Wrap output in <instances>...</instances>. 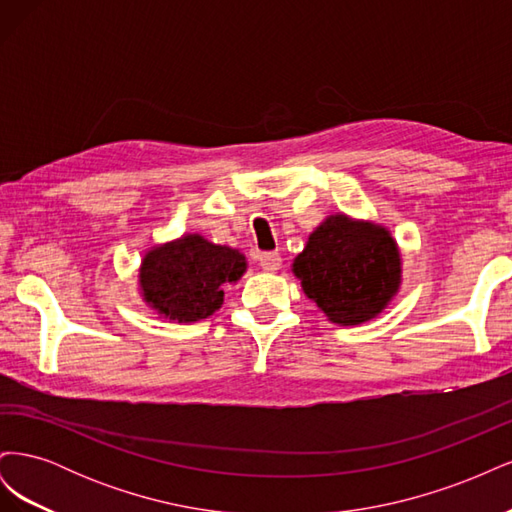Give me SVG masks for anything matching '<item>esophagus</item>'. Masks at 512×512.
<instances>
[{
    "mask_svg": "<svg viewBox=\"0 0 512 512\" xmlns=\"http://www.w3.org/2000/svg\"><path fill=\"white\" fill-rule=\"evenodd\" d=\"M258 262H260V267L265 269V271L275 273L277 269L282 267V256L277 254V252H265V254L258 256Z\"/></svg>",
    "mask_w": 512,
    "mask_h": 512,
    "instance_id": "34e87169",
    "label": "esophagus"
}]
</instances>
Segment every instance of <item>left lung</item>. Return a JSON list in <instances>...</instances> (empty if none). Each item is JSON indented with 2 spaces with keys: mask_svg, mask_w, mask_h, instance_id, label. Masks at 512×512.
Returning a JSON list of instances; mask_svg holds the SVG:
<instances>
[{
  "mask_svg": "<svg viewBox=\"0 0 512 512\" xmlns=\"http://www.w3.org/2000/svg\"><path fill=\"white\" fill-rule=\"evenodd\" d=\"M292 273L320 312L339 327L376 318L401 286V254L391 230L329 215L294 258Z\"/></svg>",
  "mask_w": 512,
  "mask_h": 512,
  "instance_id": "8db88e82",
  "label": "left lung"
}]
</instances>
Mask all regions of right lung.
<instances>
[{
  "mask_svg": "<svg viewBox=\"0 0 512 512\" xmlns=\"http://www.w3.org/2000/svg\"><path fill=\"white\" fill-rule=\"evenodd\" d=\"M245 269L247 260L235 247L211 243L194 232L147 250L138 269V288L158 316L198 322L218 312L224 286L239 282Z\"/></svg>",
  "mask_w": 512,
  "mask_h": 512,
  "instance_id": "add662e5",
  "label": "right lung"
}]
</instances>
